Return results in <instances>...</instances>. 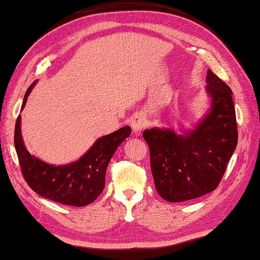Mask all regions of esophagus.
Wrapping results in <instances>:
<instances>
[{
    "instance_id": "34e87169",
    "label": "esophagus",
    "mask_w": 260,
    "mask_h": 260,
    "mask_svg": "<svg viewBox=\"0 0 260 260\" xmlns=\"http://www.w3.org/2000/svg\"><path fill=\"white\" fill-rule=\"evenodd\" d=\"M131 127H132V129L135 132V133H139V132H141L143 128H144L145 120H144V118H143V116L140 114L135 115L134 117L131 119Z\"/></svg>"
}]
</instances>
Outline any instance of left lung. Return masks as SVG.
Returning a JSON list of instances; mask_svg holds the SVG:
<instances>
[{
  "label": "left lung",
  "instance_id": "1",
  "mask_svg": "<svg viewBox=\"0 0 260 260\" xmlns=\"http://www.w3.org/2000/svg\"><path fill=\"white\" fill-rule=\"evenodd\" d=\"M206 81L210 108L194 128L183 134L158 127L143 132L155 189L169 202L217 189L238 143L233 91L210 69Z\"/></svg>",
  "mask_w": 260,
  "mask_h": 260
}]
</instances>
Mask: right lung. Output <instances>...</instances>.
<instances>
[{"label": "right lung", "mask_w": 260, "mask_h": 260, "mask_svg": "<svg viewBox=\"0 0 260 260\" xmlns=\"http://www.w3.org/2000/svg\"><path fill=\"white\" fill-rule=\"evenodd\" d=\"M33 84L27 88L21 109L25 106ZM131 127H121L98 139L78 161L66 165L48 164L31 155L21 134V116L15 123L14 145L21 172L31 189L49 200L73 207H85L93 202L105 187L106 170L117 147L131 135Z\"/></svg>", "instance_id": "add662e5"}]
</instances>
